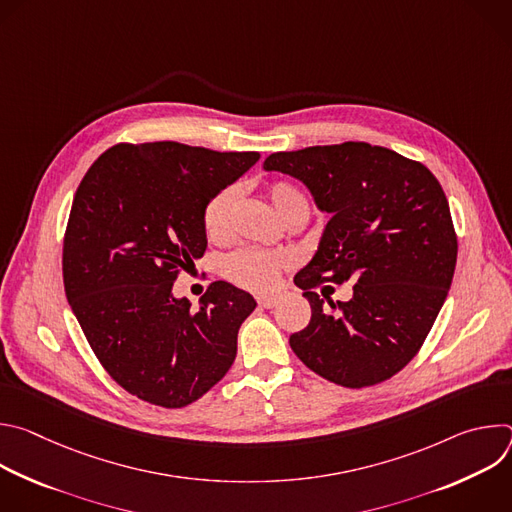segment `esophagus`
Listing matches in <instances>:
<instances>
[{
  "mask_svg": "<svg viewBox=\"0 0 512 512\" xmlns=\"http://www.w3.org/2000/svg\"><path fill=\"white\" fill-rule=\"evenodd\" d=\"M279 300H281V294H265V296L257 298L259 306H263V308H273V306H277Z\"/></svg>",
  "mask_w": 512,
  "mask_h": 512,
  "instance_id": "1",
  "label": "esophagus"
}]
</instances>
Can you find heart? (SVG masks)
<instances>
[{"instance_id": "1", "label": "heart", "mask_w": 512, "mask_h": 512, "mask_svg": "<svg viewBox=\"0 0 512 512\" xmlns=\"http://www.w3.org/2000/svg\"><path fill=\"white\" fill-rule=\"evenodd\" d=\"M267 196L277 210V214L287 221L289 216H294L296 212H308V198L300 188L287 182H275L269 186ZM233 206H235V190L227 188L223 192H218L204 208V231L210 239L218 241L225 239L231 229V216H233ZM285 267V259L277 253L269 251H259V249H241L233 253L227 263V275L237 281L243 287L249 289H267L271 287L281 269Z\"/></svg>"}]
</instances>
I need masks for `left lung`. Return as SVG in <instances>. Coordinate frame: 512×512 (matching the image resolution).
<instances>
[{
	"instance_id": "1",
	"label": "left lung",
	"mask_w": 512,
	"mask_h": 512,
	"mask_svg": "<svg viewBox=\"0 0 512 512\" xmlns=\"http://www.w3.org/2000/svg\"><path fill=\"white\" fill-rule=\"evenodd\" d=\"M263 170L300 180L330 214L314 257L294 277L312 318L289 336L291 350L342 387L391 379L421 348L456 269L458 241L440 182L423 164L364 141L277 152ZM348 278V303H324L313 291Z\"/></svg>"
}]
</instances>
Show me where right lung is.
Listing matches in <instances>:
<instances>
[{"label":"right lung","instance_id":"obj_1","mask_svg":"<svg viewBox=\"0 0 512 512\" xmlns=\"http://www.w3.org/2000/svg\"><path fill=\"white\" fill-rule=\"evenodd\" d=\"M259 158L178 141L119 143L79 184L62 249L66 300L127 393L176 409L231 369L257 302L214 281L194 310L174 296V279L206 251V204Z\"/></svg>","mask_w":512,"mask_h":512}]
</instances>
